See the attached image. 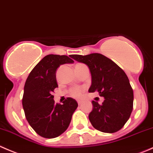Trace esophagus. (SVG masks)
I'll use <instances>...</instances> for the list:
<instances>
[{"label": "esophagus", "mask_w": 153, "mask_h": 153, "mask_svg": "<svg viewBox=\"0 0 153 153\" xmlns=\"http://www.w3.org/2000/svg\"><path fill=\"white\" fill-rule=\"evenodd\" d=\"M77 102H78L79 105H80V104H81L82 102V101H80V100H78V101H77Z\"/></svg>", "instance_id": "obj_1"}]
</instances>
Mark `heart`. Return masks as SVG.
I'll return each instance as SVG.
<instances>
[{"label":"heart","mask_w":153,"mask_h":153,"mask_svg":"<svg viewBox=\"0 0 153 153\" xmlns=\"http://www.w3.org/2000/svg\"><path fill=\"white\" fill-rule=\"evenodd\" d=\"M83 89L82 88L79 87H75L73 88L70 90V95L73 97L75 98H79L82 96V94Z\"/></svg>","instance_id":"heart-1"}]
</instances>
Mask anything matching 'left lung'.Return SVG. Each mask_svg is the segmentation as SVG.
<instances>
[{
  "instance_id": "8db88e82",
  "label": "left lung",
  "mask_w": 153,
  "mask_h": 153,
  "mask_svg": "<svg viewBox=\"0 0 153 153\" xmlns=\"http://www.w3.org/2000/svg\"><path fill=\"white\" fill-rule=\"evenodd\" d=\"M79 62L85 64L91 74L88 91H97L103 97L102 105L93 100L89 114L91 123L96 129L114 133L123 128L133 109V90L125 72L112 60L100 53L72 55Z\"/></svg>"
}]
</instances>
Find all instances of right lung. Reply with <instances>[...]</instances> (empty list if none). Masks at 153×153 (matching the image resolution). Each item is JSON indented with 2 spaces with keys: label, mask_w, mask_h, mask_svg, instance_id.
<instances>
[{
  "label": "right lung",
  "mask_w": 153,
  "mask_h": 153,
  "mask_svg": "<svg viewBox=\"0 0 153 153\" xmlns=\"http://www.w3.org/2000/svg\"><path fill=\"white\" fill-rule=\"evenodd\" d=\"M73 62L68 56L50 54L35 66L26 80L22 98L26 118L35 131L45 138L62 134L78 106L71 97H68L63 104H56L52 95L58 87L56 69L61 65Z\"/></svg>",
  "instance_id": "1"
}]
</instances>
